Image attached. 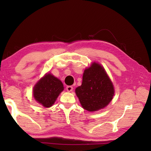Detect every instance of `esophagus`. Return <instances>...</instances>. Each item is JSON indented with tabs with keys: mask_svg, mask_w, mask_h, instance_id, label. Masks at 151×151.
Returning a JSON list of instances; mask_svg holds the SVG:
<instances>
[{
	"mask_svg": "<svg viewBox=\"0 0 151 151\" xmlns=\"http://www.w3.org/2000/svg\"><path fill=\"white\" fill-rule=\"evenodd\" d=\"M66 88V91H67L68 92H71L73 90V87L72 86H67Z\"/></svg>",
	"mask_w": 151,
	"mask_h": 151,
	"instance_id": "esophagus-1",
	"label": "esophagus"
}]
</instances>
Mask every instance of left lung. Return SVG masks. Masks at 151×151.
<instances>
[{"instance_id": "left-lung-1", "label": "left lung", "mask_w": 151, "mask_h": 151, "mask_svg": "<svg viewBox=\"0 0 151 151\" xmlns=\"http://www.w3.org/2000/svg\"><path fill=\"white\" fill-rule=\"evenodd\" d=\"M75 93L83 108L93 112L108 105L114 91L104 68L94 62L84 71L82 85L75 89Z\"/></svg>"}]
</instances>
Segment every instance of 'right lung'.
Wrapping results in <instances>:
<instances>
[{"instance_id":"right-lung-1","label":"right lung","mask_w":151,"mask_h":151,"mask_svg":"<svg viewBox=\"0 0 151 151\" xmlns=\"http://www.w3.org/2000/svg\"><path fill=\"white\" fill-rule=\"evenodd\" d=\"M63 90L62 82L50 73H47L34 86L33 96L39 104L49 108Z\"/></svg>"}]
</instances>
